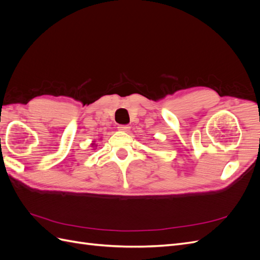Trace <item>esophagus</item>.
<instances>
[{
	"label": "esophagus",
	"mask_w": 260,
	"mask_h": 260,
	"mask_svg": "<svg viewBox=\"0 0 260 260\" xmlns=\"http://www.w3.org/2000/svg\"><path fill=\"white\" fill-rule=\"evenodd\" d=\"M129 129H130V127L128 124H119V125H118V130L123 131V132L129 131Z\"/></svg>",
	"instance_id": "1"
}]
</instances>
